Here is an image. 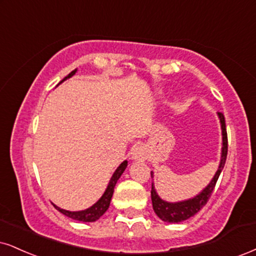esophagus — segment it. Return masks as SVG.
Segmentation results:
<instances>
[{
  "mask_svg": "<svg viewBox=\"0 0 256 256\" xmlns=\"http://www.w3.org/2000/svg\"><path fill=\"white\" fill-rule=\"evenodd\" d=\"M147 156V148L144 146H141V144H138V146L133 147V150H132V158L134 160H138V162L146 160Z\"/></svg>",
  "mask_w": 256,
  "mask_h": 256,
  "instance_id": "1",
  "label": "esophagus"
}]
</instances>
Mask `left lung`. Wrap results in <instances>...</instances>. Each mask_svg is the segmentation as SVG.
Wrapping results in <instances>:
<instances>
[{"mask_svg": "<svg viewBox=\"0 0 256 256\" xmlns=\"http://www.w3.org/2000/svg\"><path fill=\"white\" fill-rule=\"evenodd\" d=\"M220 126H222V135H223V147H222V159H220V164L218 170H217L215 176L211 180V182L200 194L196 196L194 198L191 200L179 202V203H167L164 202L159 196L156 194L154 186L152 184V191H150V197H152V204L154 212L156 214L159 218H162L164 222L170 223H178L182 220H185L190 217L194 216L196 214L200 211L205 204L208 203L209 198L212 194L214 188H215L216 182L218 180V176L222 172L223 167H224L226 154H228V135H226V118L222 112H218ZM152 176V173H150Z\"/></svg>", "mask_w": 256, "mask_h": 256, "instance_id": "obj_1", "label": "left lung"}]
</instances>
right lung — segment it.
<instances>
[{
    "label": "right lung",
    "mask_w": 256,
    "mask_h": 256,
    "mask_svg": "<svg viewBox=\"0 0 256 256\" xmlns=\"http://www.w3.org/2000/svg\"><path fill=\"white\" fill-rule=\"evenodd\" d=\"M76 71H77V68L72 71L71 74H68V76H66V77L62 82H64L65 80H68V78L72 77V76L76 74ZM62 82H60V83H62ZM126 167H127V162H123L121 165L118 167V170H116L115 173L112 174V179H110L108 188H106V192H104V194L102 196V197H100V200L97 202L96 204H94L92 206L89 208V209L83 210V211H68V210L60 209V208L56 206V205H54V208L56 210L60 211L62 214H64L65 216L70 217V218H72V220H80V222H94V220H98L100 217L102 216L106 210H108V208L110 205V200H112V194H114V188H115L116 182H118V178L121 176L123 171L126 170Z\"/></svg>",
    "instance_id": "obj_1"
}]
</instances>
